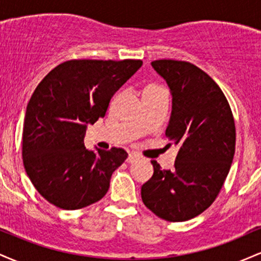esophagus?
I'll list each match as a JSON object with an SVG mask.
<instances>
[{"label": "esophagus", "instance_id": "34e87169", "mask_svg": "<svg viewBox=\"0 0 261 261\" xmlns=\"http://www.w3.org/2000/svg\"><path fill=\"white\" fill-rule=\"evenodd\" d=\"M139 160H140V155H137L136 153H130L128 154L126 162L127 163H135V162H137Z\"/></svg>", "mask_w": 261, "mask_h": 261}]
</instances>
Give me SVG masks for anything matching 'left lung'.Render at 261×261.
<instances>
[{
	"instance_id": "left-lung-1",
	"label": "left lung",
	"mask_w": 261,
	"mask_h": 261,
	"mask_svg": "<svg viewBox=\"0 0 261 261\" xmlns=\"http://www.w3.org/2000/svg\"><path fill=\"white\" fill-rule=\"evenodd\" d=\"M151 65L169 87L166 135L178 154L173 170L151 161L154 172L141 197L158 217L182 222L205 211L220 193L234 155V120L220 87L195 65L175 60Z\"/></svg>"
}]
</instances>
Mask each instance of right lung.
I'll return each instance as SVG.
<instances>
[{
    "instance_id": "add662e5",
    "label": "right lung",
    "mask_w": 261,
    "mask_h": 261,
    "mask_svg": "<svg viewBox=\"0 0 261 261\" xmlns=\"http://www.w3.org/2000/svg\"><path fill=\"white\" fill-rule=\"evenodd\" d=\"M141 66V60H71L35 88L24 118L23 163L50 203L79 210L107 194L127 153L116 147L93 151L83 140L88 124L104 118L113 95Z\"/></svg>"
}]
</instances>
